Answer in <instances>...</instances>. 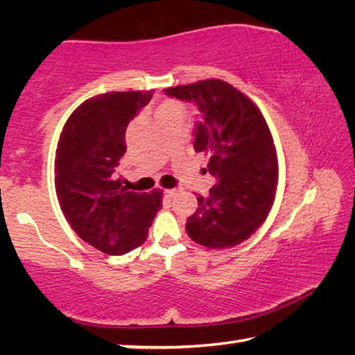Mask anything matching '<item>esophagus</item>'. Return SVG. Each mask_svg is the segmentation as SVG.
I'll use <instances>...</instances> for the list:
<instances>
[{
  "label": "esophagus",
  "mask_w": 355,
  "mask_h": 355,
  "mask_svg": "<svg viewBox=\"0 0 355 355\" xmlns=\"http://www.w3.org/2000/svg\"><path fill=\"white\" fill-rule=\"evenodd\" d=\"M175 194H177L175 189H166V191H164V196L167 197V199H172V197L175 196Z\"/></svg>",
  "instance_id": "esophagus-1"
}]
</instances>
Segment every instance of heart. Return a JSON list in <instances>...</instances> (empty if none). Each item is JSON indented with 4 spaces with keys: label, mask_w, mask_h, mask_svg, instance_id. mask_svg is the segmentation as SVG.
<instances>
[{
    "label": "heart",
    "mask_w": 355,
    "mask_h": 355,
    "mask_svg": "<svg viewBox=\"0 0 355 355\" xmlns=\"http://www.w3.org/2000/svg\"><path fill=\"white\" fill-rule=\"evenodd\" d=\"M184 106L177 100H166L156 107L155 116L156 119L161 117H169V116H183Z\"/></svg>",
    "instance_id": "obj_1"
}]
</instances>
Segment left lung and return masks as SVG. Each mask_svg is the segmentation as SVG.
I'll use <instances>...</instances> for the list:
<instances>
[{"mask_svg":"<svg viewBox=\"0 0 355 355\" xmlns=\"http://www.w3.org/2000/svg\"><path fill=\"white\" fill-rule=\"evenodd\" d=\"M164 92L199 107L194 150L208 156V171L218 178L209 194L197 199L186 232L209 249L241 244L266 220L277 191V153L266 120L254 101L220 80Z\"/></svg>","mask_w":355,"mask_h":355,"instance_id":"obj_1","label":"left lung"}]
</instances>
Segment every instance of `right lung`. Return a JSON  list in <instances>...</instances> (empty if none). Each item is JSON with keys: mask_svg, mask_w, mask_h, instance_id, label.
Returning a JSON list of instances; mask_svg holds the SVG:
<instances>
[{"mask_svg": "<svg viewBox=\"0 0 355 355\" xmlns=\"http://www.w3.org/2000/svg\"><path fill=\"white\" fill-rule=\"evenodd\" d=\"M153 91L100 94L71 112L59 137L55 186L59 205L84 243L107 255L139 248L163 207V192L127 191L116 178L127 152L125 131Z\"/></svg>", "mask_w": 355, "mask_h": 355, "instance_id": "1", "label": "right lung"}]
</instances>
